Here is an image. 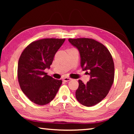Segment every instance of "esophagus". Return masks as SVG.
<instances>
[{
    "label": "esophagus",
    "mask_w": 134,
    "mask_h": 134,
    "mask_svg": "<svg viewBox=\"0 0 134 134\" xmlns=\"http://www.w3.org/2000/svg\"><path fill=\"white\" fill-rule=\"evenodd\" d=\"M63 80L65 81V82H67V81H69L70 80H71V79L69 78V77H65V78L63 79Z\"/></svg>",
    "instance_id": "obj_1"
}]
</instances>
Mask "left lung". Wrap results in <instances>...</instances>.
Returning a JSON list of instances; mask_svg holds the SVG:
<instances>
[{
    "instance_id": "left-lung-1",
    "label": "left lung",
    "mask_w": 134,
    "mask_h": 134,
    "mask_svg": "<svg viewBox=\"0 0 134 134\" xmlns=\"http://www.w3.org/2000/svg\"><path fill=\"white\" fill-rule=\"evenodd\" d=\"M78 49L81 67L90 75V80L84 84L79 80L76 97L84 106L96 105L107 96L114 80V63L110 52L102 44L89 38L69 39Z\"/></svg>"
}]
</instances>
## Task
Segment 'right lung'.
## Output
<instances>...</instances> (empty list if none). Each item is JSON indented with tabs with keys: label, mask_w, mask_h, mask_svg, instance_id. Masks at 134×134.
<instances>
[{
	"label": "right lung",
	"mask_w": 134,
	"mask_h": 134,
	"mask_svg": "<svg viewBox=\"0 0 134 134\" xmlns=\"http://www.w3.org/2000/svg\"><path fill=\"white\" fill-rule=\"evenodd\" d=\"M65 39L46 38L32 42L22 52L18 65V78L24 93L39 105L48 104L55 97L62 84L47 75L57 51Z\"/></svg>",
	"instance_id": "1"
}]
</instances>
